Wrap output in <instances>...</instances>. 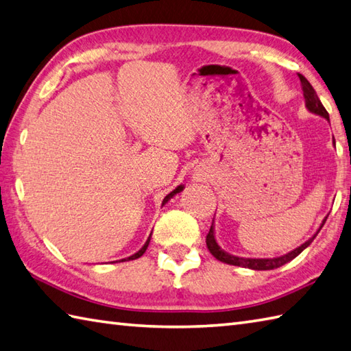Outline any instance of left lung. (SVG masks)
<instances>
[{
  "label": "left lung",
  "instance_id": "left-lung-1",
  "mask_svg": "<svg viewBox=\"0 0 351 351\" xmlns=\"http://www.w3.org/2000/svg\"><path fill=\"white\" fill-rule=\"evenodd\" d=\"M299 78H300V84H302V90H303V98H304V106H306L308 111H311L312 114H317V116H322L324 117L326 121H330L329 119V113H327L326 108L323 107L322 101L317 96L314 87L311 86L309 81L304 78L303 75L299 73ZM327 219V217H326ZM326 219L323 220L322 226L319 229L323 228V225L326 223ZM319 229L317 230V234L319 232ZM215 226H214V220H213V225L210 228V232L206 235V247L208 250L211 252V255L221 261V263L229 264V265H237V267H244V268H250V270H274V268H279L282 265H285L289 261H293L295 256H299L300 253L308 247V245L314 241V238L317 237V234L314 237H311L308 241H304L299 247H295L294 250L288 252L287 255H282V256H276V258H243V256H235V255H230L229 252L223 250L217 240H215Z\"/></svg>",
  "mask_w": 351,
  "mask_h": 351
}]
</instances>
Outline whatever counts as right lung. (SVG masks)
<instances>
[{"instance_id":"right-lung-1","label":"right lung","mask_w":351,"mask_h":351,"mask_svg":"<svg viewBox=\"0 0 351 351\" xmlns=\"http://www.w3.org/2000/svg\"><path fill=\"white\" fill-rule=\"evenodd\" d=\"M182 185H178V187L173 190V191H170L169 193V195L166 196V197H164L162 199V205H166L167 202H169V200L171 199V197H173L175 195H178V193H181L182 191ZM151 237H152V234L151 235H149V238H147V240H146V243H145V245H143V247H141L138 252H136V253H134V255H131V256H128V258H125V259H122V263H123V261H131V259H137V258H140L141 255H143V253L146 252V249H147V245H149V243H151Z\"/></svg>"}]
</instances>
